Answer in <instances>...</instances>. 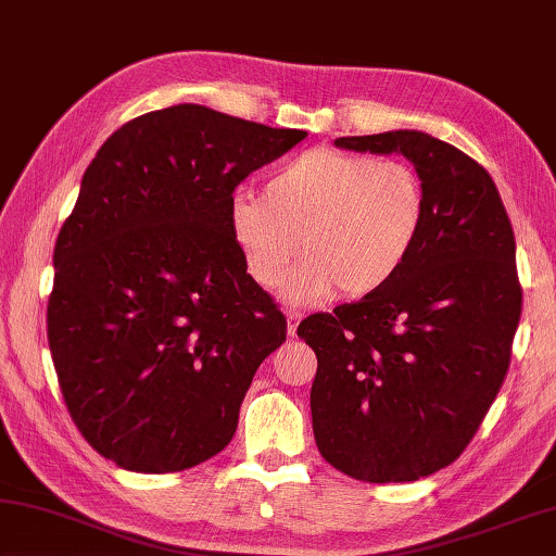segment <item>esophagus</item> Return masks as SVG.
Here are the masks:
<instances>
[{
    "mask_svg": "<svg viewBox=\"0 0 556 556\" xmlns=\"http://www.w3.org/2000/svg\"><path fill=\"white\" fill-rule=\"evenodd\" d=\"M299 320H301V313H299V311H287V330H289V336H291V338L296 336Z\"/></svg>",
    "mask_w": 556,
    "mask_h": 556,
    "instance_id": "34e87169",
    "label": "esophagus"
}]
</instances>
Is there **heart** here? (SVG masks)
<instances>
[{
  "label": "heart",
  "instance_id": "b5f03b06",
  "mask_svg": "<svg viewBox=\"0 0 556 556\" xmlns=\"http://www.w3.org/2000/svg\"><path fill=\"white\" fill-rule=\"evenodd\" d=\"M426 216V185L406 163L316 148L281 165L265 199L233 197L228 226L262 289H277L304 257L287 296L316 304L336 291L359 299L391 285Z\"/></svg>",
  "mask_w": 556,
  "mask_h": 556
}]
</instances>
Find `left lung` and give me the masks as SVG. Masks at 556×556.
I'll list each match as a JSON object with an SVG mask.
<instances>
[{"instance_id":"8db88e82","label":"left lung","mask_w":556,"mask_h":556,"mask_svg":"<svg viewBox=\"0 0 556 556\" xmlns=\"http://www.w3.org/2000/svg\"><path fill=\"white\" fill-rule=\"evenodd\" d=\"M336 146L406 155L428 216L391 285L299 323L318 357L313 435L352 479L416 481L467 450L508 375L522 313L516 236L491 175L445 140L389 130Z\"/></svg>"}]
</instances>
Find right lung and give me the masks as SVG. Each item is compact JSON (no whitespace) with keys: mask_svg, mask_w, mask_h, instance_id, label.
<instances>
[{"mask_svg":"<svg viewBox=\"0 0 556 556\" xmlns=\"http://www.w3.org/2000/svg\"><path fill=\"white\" fill-rule=\"evenodd\" d=\"M306 130L179 104L99 148L55 240L48 345L70 418L143 473L224 450L287 318L230 236L236 187Z\"/></svg>","mask_w":556,"mask_h":556,"instance_id":"obj_1","label":"right lung"}]
</instances>
